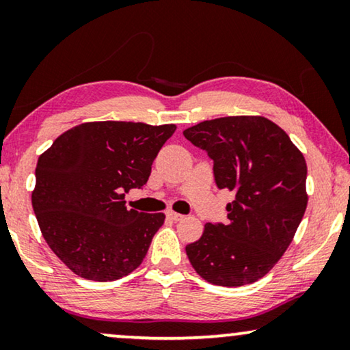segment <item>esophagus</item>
Returning <instances> with one entry per match:
<instances>
[{
    "label": "esophagus",
    "mask_w": 350,
    "mask_h": 350,
    "mask_svg": "<svg viewBox=\"0 0 350 350\" xmlns=\"http://www.w3.org/2000/svg\"><path fill=\"white\" fill-rule=\"evenodd\" d=\"M167 218H170L172 221H180V219H183L185 217L181 213L174 212V210H167Z\"/></svg>",
    "instance_id": "34e87169"
}]
</instances>
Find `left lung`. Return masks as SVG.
<instances>
[{
	"label": "left lung",
	"mask_w": 350,
	"mask_h": 350,
	"mask_svg": "<svg viewBox=\"0 0 350 350\" xmlns=\"http://www.w3.org/2000/svg\"><path fill=\"white\" fill-rule=\"evenodd\" d=\"M183 135L213 159L218 188L236 196L226 205L228 223H207L199 241L186 245L189 262L208 284H253L277 265L304 217L303 152L265 116L210 119Z\"/></svg>",
	"instance_id": "obj_1"
}]
</instances>
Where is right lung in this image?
<instances>
[{"label": "right lung", "instance_id": "obj_1", "mask_svg": "<svg viewBox=\"0 0 350 350\" xmlns=\"http://www.w3.org/2000/svg\"><path fill=\"white\" fill-rule=\"evenodd\" d=\"M175 124L94 121L55 138L36 164L31 191L41 234L76 275L111 282L135 271L165 215L138 212L126 193L142 188Z\"/></svg>", "mask_w": 350, "mask_h": 350}]
</instances>
